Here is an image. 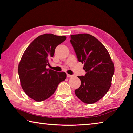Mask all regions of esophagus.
Returning <instances> with one entry per match:
<instances>
[{
	"instance_id": "esophagus-1",
	"label": "esophagus",
	"mask_w": 133,
	"mask_h": 133,
	"mask_svg": "<svg viewBox=\"0 0 133 133\" xmlns=\"http://www.w3.org/2000/svg\"><path fill=\"white\" fill-rule=\"evenodd\" d=\"M67 77H69V78H72V77H74L73 75H70V74H67Z\"/></svg>"
}]
</instances>
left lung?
Wrapping results in <instances>:
<instances>
[{
    "mask_svg": "<svg viewBox=\"0 0 133 133\" xmlns=\"http://www.w3.org/2000/svg\"><path fill=\"white\" fill-rule=\"evenodd\" d=\"M70 42L78 61L84 63L83 69L86 72L84 76H78L81 83L75 94L82 102L95 103L109 90L114 64L106 48L92 35H71Z\"/></svg>",
    "mask_w": 133,
    "mask_h": 133,
    "instance_id": "8db88e82",
    "label": "left lung"
}]
</instances>
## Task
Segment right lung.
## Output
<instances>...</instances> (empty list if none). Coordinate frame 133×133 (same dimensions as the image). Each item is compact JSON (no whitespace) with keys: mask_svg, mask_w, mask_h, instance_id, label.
Listing matches in <instances>:
<instances>
[{"mask_svg":"<svg viewBox=\"0 0 133 133\" xmlns=\"http://www.w3.org/2000/svg\"><path fill=\"white\" fill-rule=\"evenodd\" d=\"M66 39L65 36L45 34L35 38L24 52L18 66L20 84L26 95L35 101L49 98L66 78L64 72L46 68L55 48Z\"/></svg>","mask_w":133,"mask_h":133,"instance_id":"right-lung-1","label":"right lung"}]
</instances>
